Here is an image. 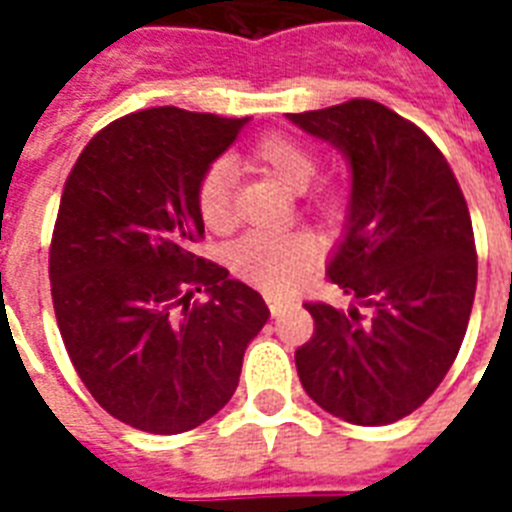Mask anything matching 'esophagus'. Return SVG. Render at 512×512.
I'll use <instances>...</instances> for the list:
<instances>
[{"mask_svg":"<svg viewBox=\"0 0 512 512\" xmlns=\"http://www.w3.org/2000/svg\"><path fill=\"white\" fill-rule=\"evenodd\" d=\"M265 303H268V308H271V316H281V313L287 311V303H284L281 297L268 295V297H265Z\"/></svg>","mask_w":512,"mask_h":512,"instance_id":"34e87169","label":"esophagus"}]
</instances>
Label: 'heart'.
Returning <instances> with one entry per match:
<instances>
[{"mask_svg":"<svg viewBox=\"0 0 512 512\" xmlns=\"http://www.w3.org/2000/svg\"><path fill=\"white\" fill-rule=\"evenodd\" d=\"M252 159L289 191H305L313 183L319 162L311 148L289 135H265ZM233 185L236 172L228 159H217L201 172L196 185V207L207 228L223 231L233 220ZM233 271L257 287L284 292L295 287L319 260V244L308 233L252 231L228 249Z\"/></svg>","mask_w":512,"mask_h":512,"instance_id":"b5f03b06","label":"heart"}]
</instances>
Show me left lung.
<instances>
[{
	"mask_svg": "<svg viewBox=\"0 0 512 512\" xmlns=\"http://www.w3.org/2000/svg\"><path fill=\"white\" fill-rule=\"evenodd\" d=\"M289 122L353 172L327 276L356 305L305 303L316 329L297 348V374L324 412L390 425L428 401L460 353L478 276L468 201L436 143L382 103L356 98Z\"/></svg>",
	"mask_w": 512,
	"mask_h": 512,
	"instance_id": "obj_1",
	"label": "left lung"
}]
</instances>
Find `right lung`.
Masks as SVG:
<instances>
[{
  "label": "right lung",
  "instance_id": "obj_1",
  "mask_svg": "<svg viewBox=\"0 0 512 512\" xmlns=\"http://www.w3.org/2000/svg\"><path fill=\"white\" fill-rule=\"evenodd\" d=\"M244 124L175 106L122 116L84 146L60 196L50 287L68 358L111 417L156 436L231 401L271 316L260 292L191 252L201 172ZM201 286L204 304L190 300Z\"/></svg>",
  "mask_w": 512,
  "mask_h": 512
}]
</instances>
